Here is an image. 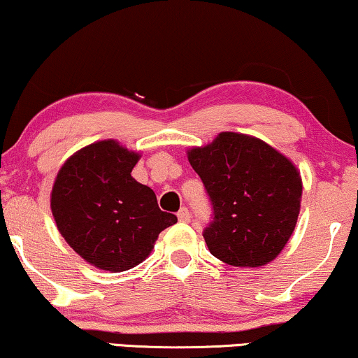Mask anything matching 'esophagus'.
I'll return each mask as SVG.
<instances>
[{
    "mask_svg": "<svg viewBox=\"0 0 358 358\" xmlns=\"http://www.w3.org/2000/svg\"><path fill=\"white\" fill-rule=\"evenodd\" d=\"M176 216H178L180 221L187 223V221H189V210H188V208H182V210L176 213Z\"/></svg>",
    "mask_w": 358,
    "mask_h": 358,
    "instance_id": "esophagus-1",
    "label": "esophagus"
}]
</instances>
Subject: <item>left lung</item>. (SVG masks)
<instances>
[{"label":"left lung","instance_id":"obj_1","mask_svg":"<svg viewBox=\"0 0 358 358\" xmlns=\"http://www.w3.org/2000/svg\"><path fill=\"white\" fill-rule=\"evenodd\" d=\"M188 160L211 203L203 231L215 257L239 268L268 264L296 228L302 182L291 160L259 138L223 132Z\"/></svg>","mask_w":358,"mask_h":358}]
</instances>
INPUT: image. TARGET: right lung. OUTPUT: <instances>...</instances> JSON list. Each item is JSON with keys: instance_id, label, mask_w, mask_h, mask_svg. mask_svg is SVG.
<instances>
[{"instance_id": "add662e5", "label": "right lung", "mask_w": 358, "mask_h": 358, "mask_svg": "<svg viewBox=\"0 0 358 358\" xmlns=\"http://www.w3.org/2000/svg\"><path fill=\"white\" fill-rule=\"evenodd\" d=\"M140 155L102 140L74 153L59 170L51 210L59 233L99 269L122 273L150 255L176 216L158 208L152 188L132 178Z\"/></svg>"}]
</instances>
